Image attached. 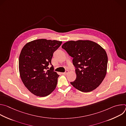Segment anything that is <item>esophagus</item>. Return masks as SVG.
Returning <instances> with one entry per match:
<instances>
[{
    "mask_svg": "<svg viewBox=\"0 0 126 126\" xmlns=\"http://www.w3.org/2000/svg\"><path fill=\"white\" fill-rule=\"evenodd\" d=\"M69 73V71H68V70H66L64 73H63V74H64V75H67L68 73Z\"/></svg>",
    "mask_w": 126,
    "mask_h": 126,
    "instance_id": "obj_1",
    "label": "esophagus"
}]
</instances>
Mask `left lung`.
Returning <instances> with one entry per match:
<instances>
[{
  "label": "left lung",
  "instance_id": "left-lung-1",
  "mask_svg": "<svg viewBox=\"0 0 126 126\" xmlns=\"http://www.w3.org/2000/svg\"><path fill=\"white\" fill-rule=\"evenodd\" d=\"M73 57L76 68V80L70 82L78 90L91 92L104 79L107 70L108 56L105 49L90 40L69 41L62 46Z\"/></svg>",
  "mask_w": 126,
  "mask_h": 126
}]
</instances>
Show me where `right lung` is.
I'll list each match as a JSON object with an SVG mask.
<instances>
[{
  "mask_svg": "<svg viewBox=\"0 0 126 126\" xmlns=\"http://www.w3.org/2000/svg\"><path fill=\"white\" fill-rule=\"evenodd\" d=\"M57 40L40 39L26 43L19 58V71L22 82L28 90L39 97L50 94L56 87L59 75L51 65L53 53L61 45Z\"/></svg>",
  "mask_w": 126,
  "mask_h": 126,
  "instance_id": "obj_1",
  "label": "right lung"
}]
</instances>
